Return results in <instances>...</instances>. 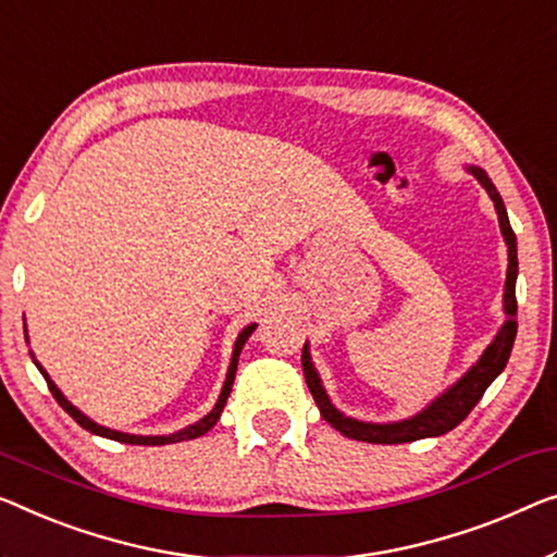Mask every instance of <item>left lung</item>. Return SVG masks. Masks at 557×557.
Returning a JSON list of instances; mask_svg holds the SVG:
<instances>
[{"label": "left lung", "mask_w": 557, "mask_h": 557, "mask_svg": "<svg viewBox=\"0 0 557 557\" xmlns=\"http://www.w3.org/2000/svg\"><path fill=\"white\" fill-rule=\"evenodd\" d=\"M470 172L480 180V185L487 189V195L495 202L497 210V220H500V230L505 235V243H508V280H505V325L497 332V337L491 343V347L483 352V358L478 360L475 368H470L465 372V377L460 383H455L445 395H440L437 400L430 405L428 410H422L420 414H414L410 420L403 422H387V425H375V422H360L352 418H345L343 412H337L332 408V403L327 400L325 389L320 385L318 372H314L312 362H310V352H307V345L302 347V372H305V383L310 387V393L318 403V408L322 412L332 428L339 430L345 437L352 440H362V443H377V445H397V443H412V440H422V437H435V435H445L450 433L453 428H458L460 422L468 418L470 410L480 403V397L485 395L487 385L500 375L508 364L512 343H516V332H518V300H516V277H518V245H516V232L510 227L508 212H505L503 197L497 195L495 185L491 177L480 170V168H470Z\"/></svg>", "instance_id": "8db88e82"}]
</instances>
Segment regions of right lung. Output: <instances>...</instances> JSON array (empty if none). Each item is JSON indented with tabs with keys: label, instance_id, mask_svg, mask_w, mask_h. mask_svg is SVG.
<instances>
[{
	"label": "right lung",
	"instance_id": "add662e5",
	"mask_svg": "<svg viewBox=\"0 0 557 557\" xmlns=\"http://www.w3.org/2000/svg\"><path fill=\"white\" fill-rule=\"evenodd\" d=\"M252 332H255V325H247L243 332H239V337H237V343H235V350H232V362H230V370H227L225 387H222L220 400H218V405H214V410H212L210 414H205V418L199 420V422H195V425H189L187 430H180V433H174V435H160V437L127 435V433H117V430H110V428L97 425V422L89 420L87 414H82L77 408H74V405H72L70 400H66V397L60 393V389H57V385L52 383V380H49V375L45 372V368H41V364H39L37 360H35V364L39 368L41 375H45L49 393H52V395H54V400L62 405V410H64V412H70L72 418H74V422H77V425H82L85 430H89V433L102 435V437H110V440H117V443H127V445H168V443H182V440H195V437H199V435H205L207 430H210V428L214 425V422L220 420V412H222V408H225L227 397H230V393H232V383H235V372H237L239 352H243V345L247 343V337H250Z\"/></svg>",
	"mask_w": 557,
	"mask_h": 557
}]
</instances>
